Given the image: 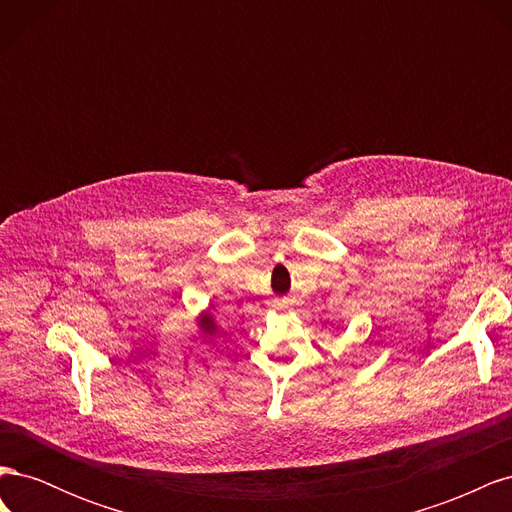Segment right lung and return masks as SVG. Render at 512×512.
<instances>
[{
  "label": "right lung",
  "instance_id": "right-lung-1",
  "mask_svg": "<svg viewBox=\"0 0 512 512\" xmlns=\"http://www.w3.org/2000/svg\"><path fill=\"white\" fill-rule=\"evenodd\" d=\"M196 324H198V331L203 333L207 339H215V337H220V335L226 333L224 329H220V324H218V320H215V316L211 314V309L200 312L196 316Z\"/></svg>",
  "mask_w": 512,
  "mask_h": 512
}]
</instances>
